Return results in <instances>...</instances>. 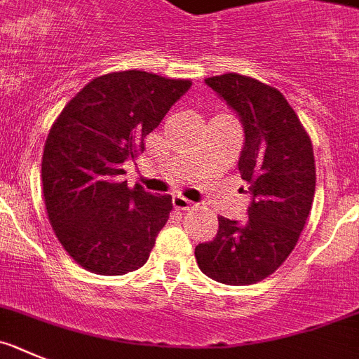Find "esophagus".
Wrapping results in <instances>:
<instances>
[{
  "label": "esophagus",
  "mask_w": 359,
  "mask_h": 359,
  "mask_svg": "<svg viewBox=\"0 0 359 359\" xmlns=\"http://www.w3.org/2000/svg\"><path fill=\"white\" fill-rule=\"evenodd\" d=\"M173 208H175L177 211H189L191 208H195V203L189 202V200L184 198V196L175 195L173 196Z\"/></svg>",
  "instance_id": "obj_1"
}]
</instances>
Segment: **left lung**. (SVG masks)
<instances>
[{"instance_id": "1", "label": "left lung", "mask_w": 359, "mask_h": 359, "mask_svg": "<svg viewBox=\"0 0 359 359\" xmlns=\"http://www.w3.org/2000/svg\"><path fill=\"white\" fill-rule=\"evenodd\" d=\"M205 83L240 116L245 143L238 168L252 200L245 224L218 216L215 240L198 243L195 257L211 279L245 286L272 276L299 241L315 196L313 144L276 87L238 73Z\"/></svg>"}]
</instances>
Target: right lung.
<instances>
[{
	"mask_svg": "<svg viewBox=\"0 0 359 359\" xmlns=\"http://www.w3.org/2000/svg\"><path fill=\"white\" fill-rule=\"evenodd\" d=\"M191 80L130 69L96 76L50 128L43 154L48 218L64 250L100 276L147 263L172 211V196L127 186L123 163L144 151Z\"/></svg>",
	"mask_w": 359,
	"mask_h": 359,
	"instance_id": "right-lung-1",
	"label": "right lung"
}]
</instances>
